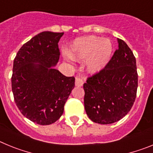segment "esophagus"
Masks as SVG:
<instances>
[{"label":"esophagus","mask_w":153,"mask_h":153,"mask_svg":"<svg viewBox=\"0 0 153 153\" xmlns=\"http://www.w3.org/2000/svg\"><path fill=\"white\" fill-rule=\"evenodd\" d=\"M75 84L76 86H82L83 84V79L80 77H76Z\"/></svg>","instance_id":"1"}]
</instances>
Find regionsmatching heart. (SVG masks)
<instances>
[{"instance_id": "heart-1", "label": "heart", "mask_w": 153, "mask_h": 153, "mask_svg": "<svg viewBox=\"0 0 153 153\" xmlns=\"http://www.w3.org/2000/svg\"><path fill=\"white\" fill-rule=\"evenodd\" d=\"M113 46L111 40L97 36H83L73 43L70 56L76 60L88 59L87 69L90 73H97L106 67L109 62Z\"/></svg>"}]
</instances>
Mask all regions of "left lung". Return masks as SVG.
<instances>
[{
    "instance_id": "left-lung-1",
    "label": "left lung",
    "mask_w": 153,
    "mask_h": 153,
    "mask_svg": "<svg viewBox=\"0 0 153 153\" xmlns=\"http://www.w3.org/2000/svg\"><path fill=\"white\" fill-rule=\"evenodd\" d=\"M119 48L106 67L89 76L83 84L84 106L94 123H116L130 111L136 97L138 74L136 57L125 42L118 39Z\"/></svg>"
}]
</instances>
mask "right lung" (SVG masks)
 <instances>
[{
  "mask_svg": "<svg viewBox=\"0 0 153 153\" xmlns=\"http://www.w3.org/2000/svg\"><path fill=\"white\" fill-rule=\"evenodd\" d=\"M63 33L44 31L19 50L13 60L12 92L19 110L39 125H50L60 119L75 86L74 76L53 68L60 52L58 42Z\"/></svg>",
  "mask_w": 153,
  "mask_h": 153,
  "instance_id": "add662e5",
  "label": "right lung"
}]
</instances>
